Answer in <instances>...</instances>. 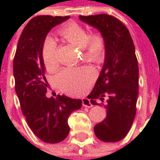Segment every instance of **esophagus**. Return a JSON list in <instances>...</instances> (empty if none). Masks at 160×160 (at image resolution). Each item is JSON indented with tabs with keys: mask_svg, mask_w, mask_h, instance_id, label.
<instances>
[{
	"mask_svg": "<svg viewBox=\"0 0 160 160\" xmlns=\"http://www.w3.org/2000/svg\"><path fill=\"white\" fill-rule=\"evenodd\" d=\"M82 106L84 108H92V105L88 98H82Z\"/></svg>",
	"mask_w": 160,
	"mask_h": 160,
	"instance_id": "1",
	"label": "esophagus"
}]
</instances>
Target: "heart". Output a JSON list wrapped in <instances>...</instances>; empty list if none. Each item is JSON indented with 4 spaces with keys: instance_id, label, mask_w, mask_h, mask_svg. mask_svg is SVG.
Masks as SVG:
<instances>
[{
    "instance_id": "1",
    "label": "heart",
    "mask_w": 160,
    "mask_h": 160,
    "mask_svg": "<svg viewBox=\"0 0 160 160\" xmlns=\"http://www.w3.org/2000/svg\"><path fill=\"white\" fill-rule=\"evenodd\" d=\"M62 37L78 48L82 49L83 57L93 63H100L105 57V42L102 36L95 34L90 37L89 32L76 23H70L60 30ZM42 57L47 70H52L57 66L56 43L52 37H47L42 49ZM94 72L87 67L67 68L56 76L55 81L60 89L68 93H81L93 80Z\"/></svg>"
}]
</instances>
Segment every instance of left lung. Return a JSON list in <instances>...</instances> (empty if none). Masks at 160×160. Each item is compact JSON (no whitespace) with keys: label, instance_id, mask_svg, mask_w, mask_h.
<instances>
[{"label":"left lung","instance_id":"8db88e82","mask_svg":"<svg viewBox=\"0 0 160 160\" xmlns=\"http://www.w3.org/2000/svg\"><path fill=\"white\" fill-rule=\"evenodd\" d=\"M80 19L96 28L105 42V60L94 88L88 95L92 105L108 95L107 118L94 126L96 137L107 143L122 140L132 125L136 113L139 68L133 41L129 29L108 15L80 16Z\"/></svg>","mask_w":160,"mask_h":160}]
</instances>
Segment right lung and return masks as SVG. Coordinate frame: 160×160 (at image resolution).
<instances>
[{
  "instance_id": "right-lung-1",
  "label": "right lung",
  "mask_w": 160,
  "mask_h": 160,
  "mask_svg": "<svg viewBox=\"0 0 160 160\" xmlns=\"http://www.w3.org/2000/svg\"><path fill=\"white\" fill-rule=\"evenodd\" d=\"M69 19V16H40L33 17L19 38L15 58L16 92L21 109L33 133L44 143L57 144L69 133V115L80 109V99L66 95L48 98L46 68L42 49L49 31Z\"/></svg>"
}]
</instances>
